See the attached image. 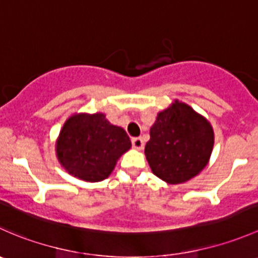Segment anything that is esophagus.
<instances>
[{
	"instance_id": "1",
	"label": "esophagus",
	"mask_w": 258,
	"mask_h": 258,
	"mask_svg": "<svg viewBox=\"0 0 258 258\" xmlns=\"http://www.w3.org/2000/svg\"><path fill=\"white\" fill-rule=\"evenodd\" d=\"M132 146H134V148H136V150H142L144 148V141H142V139H140V137H135V139H132Z\"/></svg>"
}]
</instances>
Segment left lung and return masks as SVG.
Returning a JSON list of instances; mask_svg holds the SVG:
<instances>
[{"label":"left lung","instance_id":"1","mask_svg":"<svg viewBox=\"0 0 258 258\" xmlns=\"http://www.w3.org/2000/svg\"><path fill=\"white\" fill-rule=\"evenodd\" d=\"M215 132L209 119L175 100L157 113L145 155L153 175L178 184L199 175L210 162Z\"/></svg>","mask_w":258,"mask_h":258}]
</instances>
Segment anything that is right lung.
<instances>
[{
  "label": "right lung",
  "instance_id": "right-lung-1",
  "mask_svg": "<svg viewBox=\"0 0 258 258\" xmlns=\"http://www.w3.org/2000/svg\"><path fill=\"white\" fill-rule=\"evenodd\" d=\"M130 148L131 141L126 131L111 123L102 112L74 113L56 140L59 165L71 176L86 182L107 178Z\"/></svg>",
  "mask_w": 258,
  "mask_h": 258
}]
</instances>
